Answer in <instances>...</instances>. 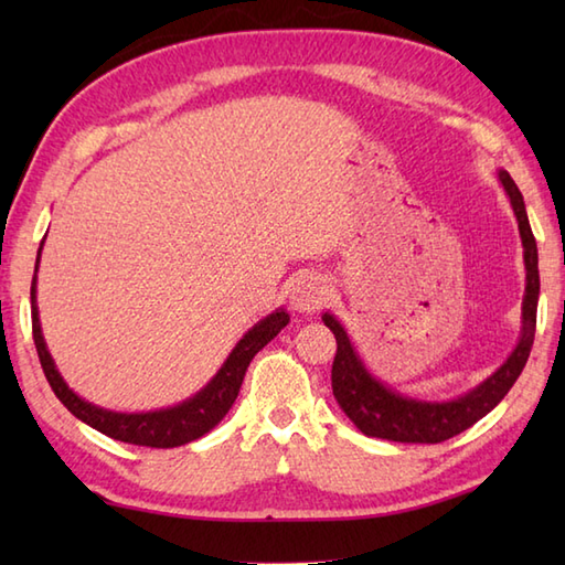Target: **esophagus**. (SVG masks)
<instances>
[{"label":"esophagus","mask_w":565,"mask_h":565,"mask_svg":"<svg viewBox=\"0 0 565 565\" xmlns=\"http://www.w3.org/2000/svg\"><path fill=\"white\" fill-rule=\"evenodd\" d=\"M286 294H289V306L298 313H313L326 301L328 281L316 271H303L294 276Z\"/></svg>","instance_id":"34e87169"}]
</instances>
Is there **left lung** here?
<instances>
[{"instance_id": "left-lung-1", "label": "left lung", "mask_w": 565, "mask_h": 565, "mask_svg": "<svg viewBox=\"0 0 565 565\" xmlns=\"http://www.w3.org/2000/svg\"><path fill=\"white\" fill-rule=\"evenodd\" d=\"M498 179L510 199L514 218H518L524 247L526 286L522 298V330L512 354L486 381L478 383L476 388L456 395L451 401H423L413 398V395H403L401 391L386 386V383L371 374L364 366L362 356L354 350V342L342 328V322L332 313H322V322H326L332 330L334 340H338V354H334L332 362L334 401L340 403L344 415L366 437L405 444L444 441L486 417L505 398L508 391L514 386V381L520 379L526 359H530L536 330L539 255L532 225L530 218H526L522 191L505 170H498Z\"/></svg>"}]
</instances>
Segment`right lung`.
Instances as JSON below:
<instances>
[{
    "label": "right lung",
    "instance_id": "right-lung-1",
    "mask_svg": "<svg viewBox=\"0 0 565 565\" xmlns=\"http://www.w3.org/2000/svg\"><path fill=\"white\" fill-rule=\"evenodd\" d=\"M43 243L39 247V259H35V271H39ZM289 320L291 318L284 308H276L274 313L255 322V326L243 334V340L233 347V352L227 354L223 366L215 371V376L199 393L191 395V398L177 403L172 407H160V411H150V413H116L79 398V395L67 386L65 379L60 376V371L43 340L39 303H35V274L31 281L33 342H35V352H39V359H41L43 374L47 383H51L53 393L72 415L82 419L84 425L99 429L102 435L111 439L138 444V447L172 449V447H182V444L194 441L206 435V431H211L233 407L252 356H255L264 344L271 342L276 334L289 326Z\"/></svg>",
    "mask_w": 565,
    "mask_h": 565
}]
</instances>
